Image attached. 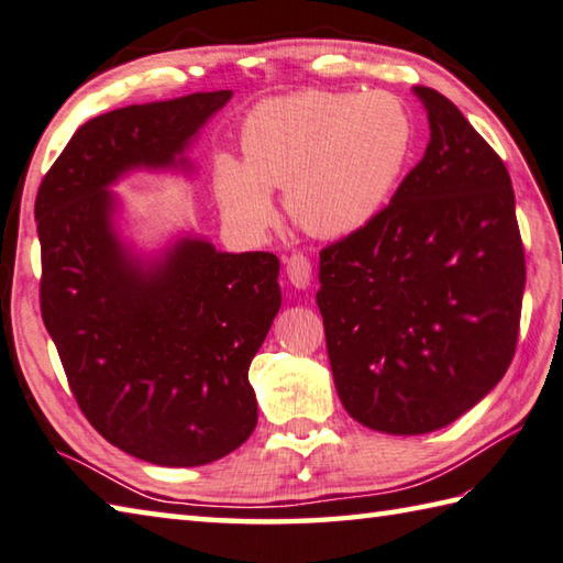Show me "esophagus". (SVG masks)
I'll use <instances>...</instances> for the list:
<instances>
[{"instance_id":"1","label":"esophagus","mask_w":563,"mask_h":563,"mask_svg":"<svg viewBox=\"0 0 563 563\" xmlns=\"http://www.w3.org/2000/svg\"><path fill=\"white\" fill-rule=\"evenodd\" d=\"M285 271H288V280L295 285V288L305 290L310 285L312 268H310V261L305 258L302 253H292L290 258L285 261Z\"/></svg>"}]
</instances>
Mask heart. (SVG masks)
I'll return each instance as SVG.
<instances>
[{
    "instance_id": "1",
    "label": "heart",
    "mask_w": 563,
    "mask_h": 563,
    "mask_svg": "<svg viewBox=\"0 0 563 563\" xmlns=\"http://www.w3.org/2000/svg\"><path fill=\"white\" fill-rule=\"evenodd\" d=\"M243 162H217L227 219L258 233L285 189L288 217L314 236H352L379 217L413 150V120L391 93H305L255 106L241 130Z\"/></svg>"
}]
</instances>
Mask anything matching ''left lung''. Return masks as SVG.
Listing matches in <instances>:
<instances>
[{
  "label": "left lung",
  "mask_w": 563,
  "mask_h": 563,
  "mask_svg": "<svg viewBox=\"0 0 563 563\" xmlns=\"http://www.w3.org/2000/svg\"><path fill=\"white\" fill-rule=\"evenodd\" d=\"M431 142L369 227L320 253L327 354L354 421L421 435L493 391L525 295L512 179L433 88L413 86Z\"/></svg>",
  "instance_id": "obj_1"
}]
</instances>
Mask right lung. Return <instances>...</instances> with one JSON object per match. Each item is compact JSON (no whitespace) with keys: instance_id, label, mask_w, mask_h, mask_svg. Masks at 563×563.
<instances>
[{"instance_id":"right-lung-1","label":"right lung","mask_w":563,"mask_h":563,"mask_svg":"<svg viewBox=\"0 0 563 563\" xmlns=\"http://www.w3.org/2000/svg\"><path fill=\"white\" fill-rule=\"evenodd\" d=\"M231 96L88 120L36 194L41 317L70 391L108 443L162 467L213 463L253 433L249 366L280 310V261L217 251L189 231L140 251L110 189L137 169L191 177V142Z\"/></svg>"}]
</instances>
